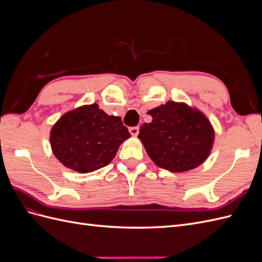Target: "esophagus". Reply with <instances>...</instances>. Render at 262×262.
<instances>
[{"mask_svg": "<svg viewBox=\"0 0 262 262\" xmlns=\"http://www.w3.org/2000/svg\"><path fill=\"white\" fill-rule=\"evenodd\" d=\"M130 133L132 134L133 137H137L139 134V126H131V128L129 129Z\"/></svg>", "mask_w": 262, "mask_h": 262, "instance_id": "34e87169", "label": "esophagus"}]
</instances>
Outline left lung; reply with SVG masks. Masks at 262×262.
<instances>
[{"label":"left lung","instance_id":"8db88e82","mask_svg":"<svg viewBox=\"0 0 262 262\" xmlns=\"http://www.w3.org/2000/svg\"><path fill=\"white\" fill-rule=\"evenodd\" d=\"M147 114L153 120L140 126L139 139L158 167L184 172L207 160L214 142V130L199 110L167 101Z\"/></svg>","mask_w":262,"mask_h":262}]
</instances>
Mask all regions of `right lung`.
<instances>
[{
	"instance_id": "add662e5",
	"label": "right lung",
	"mask_w": 262,
	"mask_h": 262,
	"mask_svg": "<svg viewBox=\"0 0 262 262\" xmlns=\"http://www.w3.org/2000/svg\"><path fill=\"white\" fill-rule=\"evenodd\" d=\"M130 137L120 117L108 116L93 104L63 115L52 126L50 143L63 165L78 172H91L112 162L119 146Z\"/></svg>"
}]
</instances>
